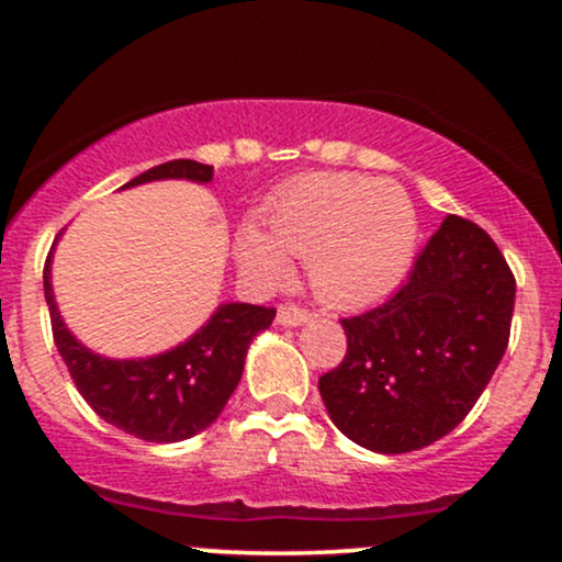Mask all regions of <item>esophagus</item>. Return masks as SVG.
<instances>
[{
    "mask_svg": "<svg viewBox=\"0 0 562 562\" xmlns=\"http://www.w3.org/2000/svg\"><path fill=\"white\" fill-rule=\"evenodd\" d=\"M308 319H312V314H308L306 308H299V306H280V312H277V322L285 327H299Z\"/></svg>",
    "mask_w": 562,
    "mask_h": 562,
    "instance_id": "esophagus-1",
    "label": "esophagus"
}]
</instances>
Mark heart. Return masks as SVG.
Listing matches in <instances>:
<instances>
[{"instance_id":"1","label":"heart","mask_w":562,"mask_h":562,"mask_svg":"<svg viewBox=\"0 0 562 562\" xmlns=\"http://www.w3.org/2000/svg\"><path fill=\"white\" fill-rule=\"evenodd\" d=\"M420 243L412 198L398 184L359 173H308L269 205V235L245 227L237 261L259 285L285 282L290 256L308 259V282L322 301L357 308L393 293Z\"/></svg>"}]
</instances>
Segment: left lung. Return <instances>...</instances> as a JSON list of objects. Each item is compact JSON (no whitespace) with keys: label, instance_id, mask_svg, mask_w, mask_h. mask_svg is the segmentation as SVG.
Segmentation results:
<instances>
[{"label":"left lung","instance_id":"left-lung-1","mask_svg":"<svg viewBox=\"0 0 562 562\" xmlns=\"http://www.w3.org/2000/svg\"><path fill=\"white\" fill-rule=\"evenodd\" d=\"M515 277L479 224L447 216L389 301L340 319L348 348L319 378L340 434L404 454L457 428L505 357Z\"/></svg>","mask_w":562,"mask_h":562}]
</instances>
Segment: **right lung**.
Listing matches in <instances>:
<instances>
[{
	"label": "right lung",
	"mask_w": 562,
	"mask_h": 562,
	"mask_svg": "<svg viewBox=\"0 0 562 562\" xmlns=\"http://www.w3.org/2000/svg\"><path fill=\"white\" fill-rule=\"evenodd\" d=\"M160 179L209 184L214 179V166L198 160H169L134 177L121 190ZM53 250L44 263V299L53 319L55 346L76 389L97 415L124 434L153 443L184 441L216 423L240 383L250 344L256 335L269 330L277 314L274 308L222 303L198 333L169 351L145 359H108L83 346L57 312Z\"/></svg>",
	"instance_id": "add662e5"
}]
</instances>
